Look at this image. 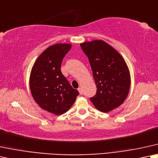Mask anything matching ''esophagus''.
Wrapping results in <instances>:
<instances>
[{
    "instance_id": "1",
    "label": "esophagus",
    "mask_w": 158,
    "mask_h": 158,
    "mask_svg": "<svg viewBox=\"0 0 158 158\" xmlns=\"http://www.w3.org/2000/svg\"><path fill=\"white\" fill-rule=\"evenodd\" d=\"M78 91H79V93L80 95H81V94L83 93V90L82 89H81V87H79V88H78Z\"/></svg>"
}]
</instances>
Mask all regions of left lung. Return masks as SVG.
<instances>
[{
    "label": "left lung",
    "instance_id": "obj_1",
    "mask_svg": "<svg viewBox=\"0 0 158 158\" xmlns=\"http://www.w3.org/2000/svg\"><path fill=\"white\" fill-rule=\"evenodd\" d=\"M80 46L88 57L97 87L91 102L104 113L119 107L131 87L130 71L123 56L102 40L84 42Z\"/></svg>",
    "mask_w": 158,
    "mask_h": 158
}]
</instances>
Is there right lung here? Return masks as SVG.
<instances>
[{"instance_id":"right-lung-1","label":"right lung","mask_w":158,"mask_h":158,"mask_svg":"<svg viewBox=\"0 0 158 158\" xmlns=\"http://www.w3.org/2000/svg\"><path fill=\"white\" fill-rule=\"evenodd\" d=\"M70 44H56L39 56L32 68L30 87L33 99L44 110L55 115L68 111L79 95L61 72L63 57Z\"/></svg>"}]
</instances>
